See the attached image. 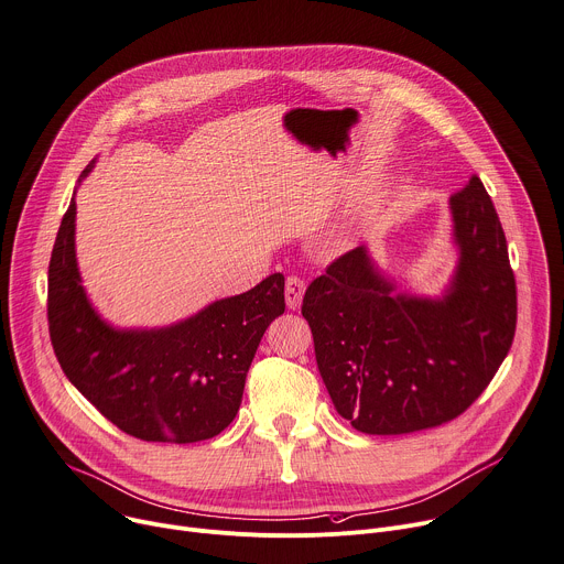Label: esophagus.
<instances>
[{"instance_id":"34e87169","label":"esophagus","mask_w":564,"mask_h":564,"mask_svg":"<svg viewBox=\"0 0 564 564\" xmlns=\"http://www.w3.org/2000/svg\"><path fill=\"white\" fill-rule=\"evenodd\" d=\"M304 289H306V284H304L300 278H295V275L286 278L284 297H286V306H289L291 311L300 308V304H302V297H304Z\"/></svg>"}]
</instances>
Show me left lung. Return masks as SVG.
Wrapping results in <instances>:
<instances>
[{
  "label": "left lung",
  "mask_w": 564,
  "mask_h": 564,
  "mask_svg": "<svg viewBox=\"0 0 564 564\" xmlns=\"http://www.w3.org/2000/svg\"><path fill=\"white\" fill-rule=\"evenodd\" d=\"M457 267L442 295L397 291L358 246L308 284L302 316L334 408L358 432L453 421L486 390L518 323L507 237L479 176L448 202Z\"/></svg>",
  "instance_id": "1"
}]
</instances>
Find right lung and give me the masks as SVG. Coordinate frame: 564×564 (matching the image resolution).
Listing matches in <instances>:
<instances>
[{
    "instance_id": "obj_1",
    "label": "right lung",
    "mask_w": 564,
    "mask_h": 564,
    "mask_svg": "<svg viewBox=\"0 0 564 564\" xmlns=\"http://www.w3.org/2000/svg\"><path fill=\"white\" fill-rule=\"evenodd\" d=\"M83 170L80 181L94 170ZM284 314V275L221 297L167 327L120 329L94 308L76 260V202L48 264V332L72 386L143 442L213 440L235 419L267 327Z\"/></svg>"
}]
</instances>
